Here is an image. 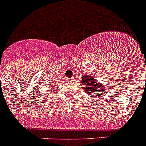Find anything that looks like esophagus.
<instances>
[{"label":"esophagus","mask_w":146,"mask_h":146,"mask_svg":"<svg viewBox=\"0 0 146 146\" xmlns=\"http://www.w3.org/2000/svg\"><path fill=\"white\" fill-rule=\"evenodd\" d=\"M66 80H67V82H72V78H67Z\"/></svg>","instance_id":"esophagus-1"}]
</instances>
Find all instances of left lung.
<instances>
[{
	"mask_svg": "<svg viewBox=\"0 0 146 146\" xmlns=\"http://www.w3.org/2000/svg\"><path fill=\"white\" fill-rule=\"evenodd\" d=\"M81 82L85 93L92 98L102 97V95H104V91L103 90L104 88L102 85H101L100 82L90 75H85L82 76Z\"/></svg>",
	"mask_w": 146,
	"mask_h": 146,
	"instance_id": "left-lung-1",
	"label": "left lung"
}]
</instances>
